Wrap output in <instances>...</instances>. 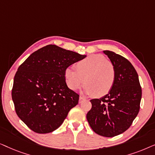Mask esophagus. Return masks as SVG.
<instances>
[{
    "mask_svg": "<svg viewBox=\"0 0 155 155\" xmlns=\"http://www.w3.org/2000/svg\"><path fill=\"white\" fill-rule=\"evenodd\" d=\"M83 99H84V97H80V99H79V102L80 103H81V101L83 100Z\"/></svg>",
    "mask_w": 155,
    "mask_h": 155,
    "instance_id": "1",
    "label": "esophagus"
}]
</instances>
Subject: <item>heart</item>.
I'll use <instances>...</instances> for the list:
<instances>
[{
	"label": "heart",
	"mask_w": 155,
	"mask_h": 155,
	"mask_svg": "<svg viewBox=\"0 0 155 155\" xmlns=\"http://www.w3.org/2000/svg\"><path fill=\"white\" fill-rule=\"evenodd\" d=\"M75 69L69 68L65 71V81L73 90L84 83L86 94L100 97L107 94L115 83V68L101 54H92L82 59L76 63Z\"/></svg>",
	"instance_id": "heart-1"
}]
</instances>
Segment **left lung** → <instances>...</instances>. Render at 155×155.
<instances>
[{"label":"left lung","instance_id":"8db88e82","mask_svg":"<svg viewBox=\"0 0 155 155\" xmlns=\"http://www.w3.org/2000/svg\"><path fill=\"white\" fill-rule=\"evenodd\" d=\"M113 63L116 80L111 90L100 99H91L87 119L94 132L111 137L130 128L140 111L142 89L138 75L128 59L104 51Z\"/></svg>","mask_w":155,"mask_h":155}]
</instances>
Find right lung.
Here are the masks:
<instances>
[{
	"instance_id": "right-lung-1",
	"label": "right lung",
	"mask_w": 155,
	"mask_h": 155,
	"mask_svg": "<svg viewBox=\"0 0 155 155\" xmlns=\"http://www.w3.org/2000/svg\"><path fill=\"white\" fill-rule=\"evenodd\" d=\"M86 57L56 45L31 54L14 77L12 99L18 117L34 132L48 133L59 128L80 95L68 87L65 71Z\"/></svg>"
}]
</instances>
